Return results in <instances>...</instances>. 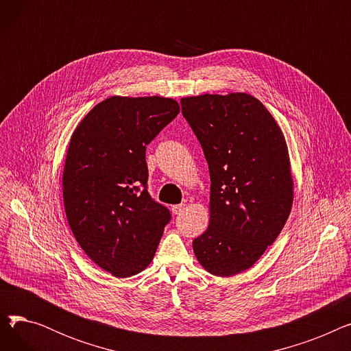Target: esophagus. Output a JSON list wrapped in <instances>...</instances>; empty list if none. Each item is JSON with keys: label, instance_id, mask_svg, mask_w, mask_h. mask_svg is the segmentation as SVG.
Segmentation results:
<instances>
[{"label": "esophagus", "instance_id": "obj_1", "mask_svg": "<svg viewBox=\"0 0 351 351\" xmlns=\"http://www.w3.org/2000/svg\"><path fill=\"white\" fill-rule=\"evenodd\" d=\"M183 209H185V204H180V205H173L172 206V213L173 215H179Z\"/></svg>", "mask_w": 351, "mask_h": 351}]
</instances>
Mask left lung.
I'll return each instance as SVG.
<instances>
[{
	"mask_svg": "<svg viewBox=\"0 0 351 351\" xmlns=\"http://www.w3.org/2000/svg\"><path fill=\"white\" fill-rule=\"evenodd\" d=\"M209 165V226L193 241L205 270L250 269L282 232L293 205L286 139L266 106L245 92L180 99Z\"/></svg>",
	"mask_w": 351,
	"mask_h": 351,
	"instance_id": "left-lung-1",
	"label": "left lung"
}]
</instances>
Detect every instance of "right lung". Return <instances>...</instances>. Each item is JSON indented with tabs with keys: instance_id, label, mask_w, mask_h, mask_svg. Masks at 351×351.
Here are the masks:
<instances>
[{
	"instance_id": "obj_1",
	"label": "right lung",
	"mask_w": 351,
	"mask_h": 351,
	"mask_svg": "<svg viewBox=\"0 0 351 351\" xmlns=\"http://www.w3.org/2000/svg\"><path fill=\"white\" fill-rule=\"evenodd\" d=\"M163 97H110L73 131L62 175L69 228L89 259L131 278L154 259L171 212L147 193L146 145L179 114Z\"/></svg>"
}]
</instances>
